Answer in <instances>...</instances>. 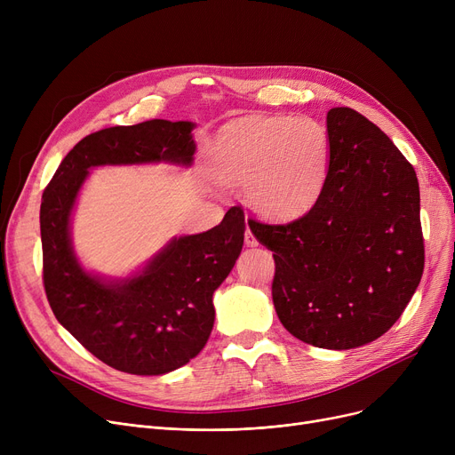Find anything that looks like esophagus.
Segmentation results:
<instances>
[{"label":"esophagus","instance_id":"obj_1","mask_svg":"<svg viewBox=\"0 0 455 455\" xmlns=\"http://www.w3.org/2000/svg\"><path fill=\"white\" fill-rule=\"evenodd\" d=\"M245 245H247V247H256V245H258V240H256L254 234H252L251 230L245 232Z\"/></svg>","mask_w":455,"mask_h":455}]
</instances>
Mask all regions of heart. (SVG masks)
I'll return each instance as SVG.
<instances>
[{"mask_svg":"<svg viewBox=\"0 0 455 455\" xmlns=\"http://www.w3.org/2000/svg\"><path fill=\"white\" fill-rule=\"evenodd\" d=\"M331 146L312 117H252L228 125L213 151V175L247 189L251 206L271 221H293L324 191Z\"/></svg>","mask_w":455,"mask_h":455,"instance_id":"obj_1","label":"heart"}]
</instances>
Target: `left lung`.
Instances as JSON below:
<instances>
[{"label": "left lung", "instance_id": "1", "mask_svg": "<svg viewBox=\"0 0 455 455\" xmlns=\"http://www.w3.org/2000/svg\"><path fill=\"white\" fill-rule=\"evenodd\" d=\"M331 156L319 203L288 225L249 221L273 251V302L297 339L348 350L398 321L424 269L420 191L389 136L348 107L326 114Z\"/></svg>", "mask_w": 455, "mask_h": 455}]
</instances>
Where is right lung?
Returning <instances> with one entry per match:
<instances>
[{
	"label": "right lung",
	"mask_w": 455,
	"mask_h": 455,
	"mask_svg": "<svg viewBox=\"0 0 455 455\" xmlns=\"http://www.w3.org/2000/svg\"><path fill=\"white\" fill-rule=\"evenodd\" d=\"M194 129L191 122L149 119L92 132L66 155L42 196L47 300L71 336L122 372H172L204 348L215 319L212 297L242 252L245 215L230 208L218 227L173 237L125 278L83 267L71 243V215L93 167L160 162L189 167Z\"/></svg>",
	"instance_id": "right-lung-1"
}]
</instances>
